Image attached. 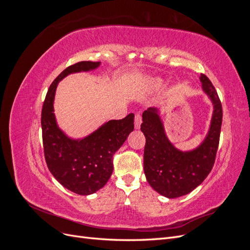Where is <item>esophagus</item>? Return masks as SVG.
<instances>
[{
	"mask_svg": "<svg viewBox=\"0 0 250 250\" xmlns=\"http://www.w3.org/2000/svg\"><path fill=\"white\" fill-rule=\"evenodd\" d=\"M141 124H142V116L140 115V113H137V115H135V118H134V127H135V129H140Z\"/></svg>",
	"mask_w": 250,
	"mask_h": 250,
	"instance_id": "esophagus-1",
	"label": "esophagus"
}]
</instances>
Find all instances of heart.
Listing matches in <instances>:
<instances>
[{"instance_id":"b5f03b06","label":"heart","mask_w":250,"mask_h":250,"mask_svg":"<svg viewBox=\"0 0 250 250\" xmlns=\"http://www.w3.org/2000/svg\"><path fill=\"white\" fill-rule=\"evenodd\" d=\"M162 84V80H160V79H154L153 80V85L154 86H160Z\"/></svg>"}]
</instances>
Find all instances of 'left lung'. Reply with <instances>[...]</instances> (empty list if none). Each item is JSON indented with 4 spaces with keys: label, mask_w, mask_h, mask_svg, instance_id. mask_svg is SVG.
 <instances>
[{
    "label": "left lung",
    "mask_w": 250,
    "mask_h": 250,
    "mask_svg": "<svg viewBox=\"0 0 250 250\" xmlns=\"http://www.w3.org/2000/svg\"><path fill=\"white\" fill-rule=\"evenodd\" d=\"M200 81L214 110L208 132L197 148L180 151L174 147L166 135L158 109L149 107L142 116L141 130L146 138L144 172L153 190L167 198L191 193L207 178L215 163L222 124V105L206 75H200Z\"/></svg>",
    "instance_id": "8db88e82"
}]
</instances>
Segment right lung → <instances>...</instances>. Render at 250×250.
Here are the masks:
<instances>
[{"mask_svg": "<svg viewBox=\"0 0 250 250\" xmlns=\"http://www.w3.org/2000/svg\"><path fill=\"white\" fill-rule=\"evenodd\" d=\"M101 62H80L66 67L52 82L42 110V144L52 175L67 190L90 195L107 183L113 170L112 157L133 130L134 115L110 120L87 137L74 140L60 129L54 113V97L60 80L73 73L97 69Z\"/></svg>", "mask_w": 250, "mask_h": 250, "instance_id": "right-lung-1", "label": "right lung"}]
</instances>
